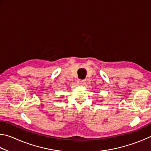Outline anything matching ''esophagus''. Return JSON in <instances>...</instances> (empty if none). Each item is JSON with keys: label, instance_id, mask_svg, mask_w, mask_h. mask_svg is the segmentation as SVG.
Masks as SVG:
<instances>
[{"label": "esophagus", "instance_id": "esophagus-1", "mask_svg": "<svg viewBox=\"0 0 151 151\" xmlns=\"http://www.w3.org/2000/svg\"><path fill=\"white\" fill-rule=\"evenodd\" d=\"M78 83L81 85H84L86 83V80L85 79H78Z\"/></svg>", "mask_w": 151, "mask_h": 151}]
</instances>
